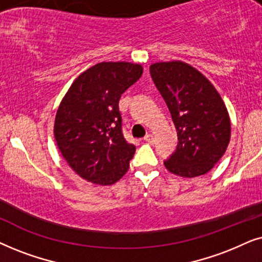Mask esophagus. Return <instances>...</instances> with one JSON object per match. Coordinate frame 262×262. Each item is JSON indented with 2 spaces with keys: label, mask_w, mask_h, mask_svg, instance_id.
<instances>
[{
  "label": "esophagus",
  "mask_w": 262,
  "mask_h": 262,
  "mask_svg": "<svg viewBox=\"0 0 262 262\" xmlns=\"http://www.w3.org/2000/svg\"><path fill=\"white\" fill-rule=\"evenodd\" d=\"M144 140L146 142H148V144H153V141H155V137H153L152 134H146V137L144 138Z\"/></svg>",
  "instance_id": "34e87169"
}]
</instances>
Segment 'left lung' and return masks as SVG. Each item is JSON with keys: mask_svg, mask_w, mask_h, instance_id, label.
Instances as JSON below:
<instances>
[{"mask_svg": "<svg viewBox=\"0 0 262 262\" xmlns=\"http://www.w3.org/2000/svg\"><path fill=\"white\" fill-rule=\"evenodd\" d=\"M149 73L179 137L176 152L164 165L186 179L205 175L224 156L231 137V122L221 95L206 76L186 62H156Z\"/></svg>", "mask_w": 262, "mask_h": 262, "instance_id": "8db88e82", "label": "left lung"}]
</instances>
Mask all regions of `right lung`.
<instances>
[{
  "label": "right lung",
  "mask_w": 262,
  "mask_h": 262,
  "mask_svg": "<svg viewBox=\"0 0 262 262\" xmlns=\"http://www.w3.org/2000/svg\"><path fill=\"white\" fill-rule=\"evenodd\" d=\"M144 68L130 62H100L81 73L62 98L54 123L61 155L78 175L99 186L128 171L135 146L122 134L118 100Z\"/></svg>",
  "instance_id": "obj_1"
}]
</instances>
